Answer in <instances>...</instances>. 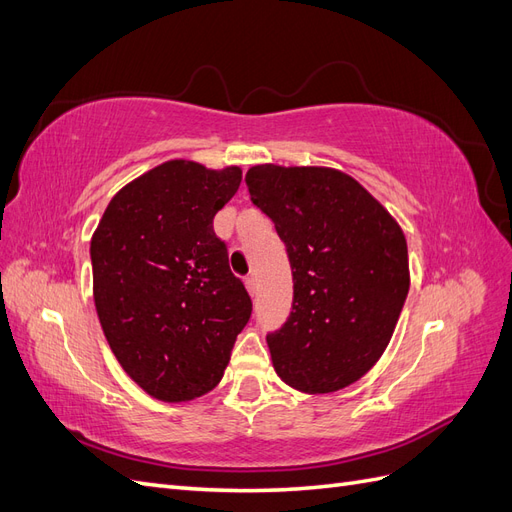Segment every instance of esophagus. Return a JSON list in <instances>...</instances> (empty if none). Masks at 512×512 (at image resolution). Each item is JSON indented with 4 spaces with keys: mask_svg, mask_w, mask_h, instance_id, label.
<instances>
[{
    "mask_svg": "<svg viewBox=\"0 0 512 512\" xmlns=\"http://www.w3.org/2000/svg\"><path fill=\"white\" fill-rule=\"evenodd\" d=\"M245 288H247V292H250L252 297H254V294H256V277H254V275H247V277H245Z\"/></svg>",
    "mask_w": 512,
    "mask_h": 512,
    "instance_id": "obj_1",
    "label": "esophagus"
}]
</instances>
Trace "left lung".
Returning a JSON list of instances; mask_svg holds the SVG:
<instances>
[{"mask_svg":"<svg viewBox=\"0 0 512 512\" xmlns=\"http://www.w3.org/2000/svg\"><path fill=\"white\" fill-rule=\"evenodd\" d=\"M245 183L292 267L290 318L267 337L275 374L309 395L346 389L378 363L404 307V230L344 170L256 164Z\"/></svg>","mask_w":512,"mask_h":512,"instance_id":"left-lung-1","label":"left lung"}]
</instances>
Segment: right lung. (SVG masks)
Instances as JSON below:
<instances>
[{
    "mask_svg": "<svg viewBox=\"0 0 512 512\" xmlns=\"http://www.w3.org/2000/svg\"><path fill=\"white\" fill-rule=\"evenodd\" d=\"M239 183V166L162 162L123 185L91 237L106 342L123 371L168 404L218 386L252 314L213 232Z\"/></svg>",
    "mask_w": 512,
    "mask_h": 512,
    "instance_id": "right-lung-1",
    "label": "right lung"
}]
</instances>
